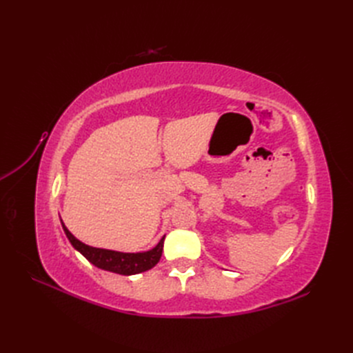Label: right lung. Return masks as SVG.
I'll list each match as a JSON object with an SVG mask.
<instances>
[{"instance_id": "1", "label": "right lung", "mask_w": 353, "mask_h": 353, "mask_svg": "<svg viewBox=\"0 0 353 353\" xmlns=\"http://www.w3.org/2000/svg\"><path fill=\"white\" fill-rule=\"evenodd\" d=\"M61 227L65 230L66 237L69 239L73 248L77 249L81 254H83L92 265H95L100 270L116 272L121 275H134V274H140V272L152 270L153 266L160 261V256H162V252H163L165 237H162V240L157 243L154 249L148 252L122 253V252H114L108 249L91 248V245L83 244L82 241H79L77 237H74L63 222H61Z\"/></svg>"}]
</instances>
